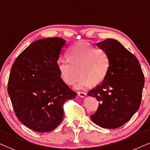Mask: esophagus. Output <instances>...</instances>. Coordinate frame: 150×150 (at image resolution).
Wrapping results in <instances>:
<instances>
[{"label": "esophagus", "instance_id": "34e87169", "mask_svg": "<svg viewBox=\"0 0 150 150\" xmlns=\"http://www.w3.org/2000/svg\"><path fill=\"white\" fill-rule=\"evenodd\" d=\"M78 95L81 97H85L86 96V93L83 92H78Z\"/></svg>", "mask_w": 150, "mask_h": 150}]
</instances>
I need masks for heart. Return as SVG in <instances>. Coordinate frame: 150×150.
<instances>
[{
    "mask_svg": "<svg viewBox=\"0 0 150 150\" xmlns=\"http://www.w3.org/2000/svg\"><path fill=\"white\" fill-rule=\"evenodd\" d=\"M67 60L59 59L57 67L61 79L68 85H72L81 76L77 88L95 86L106 79L110 67L108 53L102 49H97L88 42L74 44L67 51Z\"/></svg>",
    "mask_w": 150,
    "mask_h": 150,
    "instance_id": "1",
    "label": "heart"
}]
</instances>
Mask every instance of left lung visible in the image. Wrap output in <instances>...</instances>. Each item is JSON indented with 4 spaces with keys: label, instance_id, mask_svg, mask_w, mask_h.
<instances>
[{
    "label": "left lung",
    "instance_id": "8db88e82",
    "mask_svg": "<svg viewBox=\"0 0 150 150\" xmlns=\"http://www.w3.org/2000/svg\"><path fill=\"white\" fill-rule=\"evenodd\" d=\"M97 45L108 53L110 67L103 82L88 93L99 101L90 117L102 128L116 129L139 109L145 77L137 58L117 40L106 39Z\"/></svg>",
    "mask_w": 150,
    "mask_h": 150
}]
</instances>
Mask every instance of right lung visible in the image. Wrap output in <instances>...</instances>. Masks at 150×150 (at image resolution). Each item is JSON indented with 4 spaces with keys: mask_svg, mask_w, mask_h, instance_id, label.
<instances>
[{
    "mask_svg": "<svg viewBox=\"0 0 150 150\" xmlns=\"http://www.w3.org/2000/svg\"><path fill=\"white\" fill-rule=\"evenodd\" d=\"M66 41L60 38L33 42L14 61L7 84L16 116L38 132H49L63 119V105L76 92L61 79L57 67Z\"/></svg>",
    "mask_w": 150,
    "mask_h": 150,
    "instance_id": "add662e5",
    "label": "right lung"
}]
</instances>
